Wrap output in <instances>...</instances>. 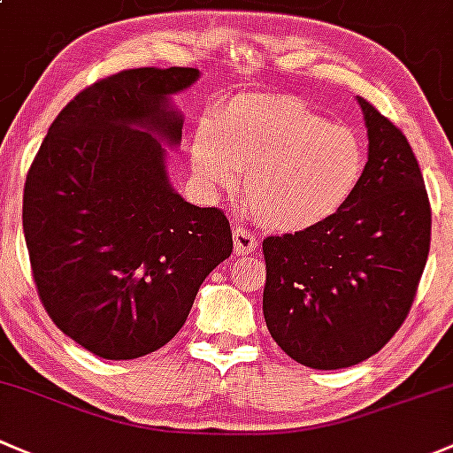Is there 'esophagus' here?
<instances>
[{
  "label": "esophagus",
  "mask_w": 453,
  "mask_h": 453,
  "mask_svg": "<svg viewBox=\"0 0 453 453\" xmlns=\"http://www.w3.org/2000/svg\"><path fill=\"white\" fill-rule=\"evenodd\" d=\"M233 246H235V255H250L259 249V242L255 233L237 225L233 226Z\"/></svg>",
  "instance_id": "obj_1"
}]
</instances>
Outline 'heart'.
Listing matches in <instances>:
<instances>
[{
    "label": "heart",
    "instance_id": "1",
    "mask_svg": "<svg viewBox=\"0 0 453 453\" xmlns=\"http://www.w3.org/2000/svg\"><path fill=\"white\" fill-rule=\"evenodd\" d=\"M189 167L207 192L233 188L264 226L311 228L338 213L360 185L366 148L360 134L329 124L292 96H237L196 126Z\"/></svg>",
    "mask_w": 453,
    "mask_h": 453
}]
</instances>
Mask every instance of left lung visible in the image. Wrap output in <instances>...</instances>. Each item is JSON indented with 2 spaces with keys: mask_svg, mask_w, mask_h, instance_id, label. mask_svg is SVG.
Wrapping results in <instances>:
<instances>
[{
  "mask_svg": "<svg viewBox=\"0 0 453 453\" xmlns=\"http://www.w3.org/2000/svg\"><path fill=\"white\" fill-rule=\"evenodd\" d=\"M360 185L320 225L264 240V319L301 365L335 371L375 356L412 307L430 253L432 211L408 139L365 97Z\"/></svg>",
  "mask_w": 453,
  "mask_h": 453,
  "instance_id": "1",
  "label": "left lung"
}]
</instances>
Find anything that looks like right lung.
<instances>
[{
	"label": "right lung",
	"instance_id": "obj_1",
	"mask_svg": "<svg viewBox=\"0 0 453 453\" xmlns=\"http://www.w3.org/2000/svg\"><path fill=\"white\" fill-rule=\"evenodd\" d=\"M194 67H139L97 81L58 113L23 189L36 290L56 327L104 360L170 342L200 283L233 250L225 211L172 188L183 137L172 96Z\"/></svg>",
	"mask_w": 453,
	"mask_h": 453
}]
</instances>
